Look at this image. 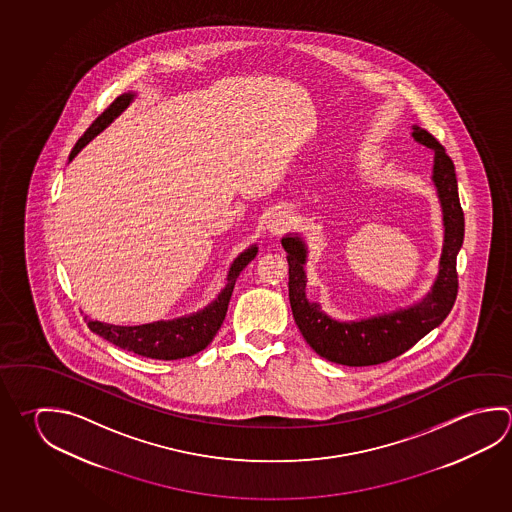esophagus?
I'll return each instance as SVG.
<instances>
[{
  "mask_svg": "<svg viewBox=\"0 0 512 512\" xmlns=\"http://www.w3.org/2000/svg\"><path fill=\"white\" fill-rule=\"evenodd\" d=\"M291 226H293V217L286 210H280L277 214L269 217L268 232L271 235L286 234Z\"/></svg>",
  "mask_w": 512,
  "mask_h": 512,
  "instance_id": "obj_1",
  "label": "esophagus"
}]
</instances>
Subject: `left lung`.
<instances>
[{
    "label": "left lung",
    "instance_id": "8db88e82",
    "mask_svg": "<svg viewBox=\"0 0 512 512\" xmlns=\"http://www.w3.org/2000/svg\"><path fill=\"white\" fill-rule=\"evenodd\" d=\"M413 140L431 149L433 174L437 189L444 244L440 255L439 275L419 302L392 313L377 314L356 322H340L322 311L320 304L309 302L305 295L307 246L298 234L282 237L289 264V304L296 325L311 349L332 363L347 367L379 365L401 356L446 320L455 304L458 291L457 255L464 243V212L458 199L457 174L444 147L419 126H412Z\"/></svg>",
    "mask_w": 512,
    "mask_h": 512
}]
</instances>
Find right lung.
Segmentation results:
<instances>
[{"mask_svg":"<svg viewBox=\"0 0 512 512\" xmlns=\"http://www.w3.org/2000/svg\"><path fill=\"white\" fill-rule=\"evenodd\" d=\"M135 93H124L118 99L109 104V108L100 115L79 142L73 147L70 153V162L77 154L81 153L82 147L93 140L95 136L102 133L115 118L127 109V106L135 100ZM259 252L257 244H252L248 250H244L237 259L232 262L228 271V284L225 289L217 295L212 304L198 313L181 316L174 320H160V322L144 323L135 327H124V325H111V323L88 322V327L95 334L102 336L104 340L111 341L120 349L135 352L138 356H145L151 359H181L189 358L198 354L199 350L205 349L210 341L214 340L217 331L221 329L225 320L228 304L232 298L235 280Z\"/></svg>","mask_w":512,"mask_h":512,"instance_id":"1","label":"right lung"}]
</instances>
